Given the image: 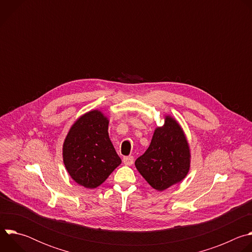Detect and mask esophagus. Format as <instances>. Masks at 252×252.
Segmentation results:
<instances>
[{
	"label": "esophagus",
	"instance_id": "1",
	"mask_svg": "<svg viewBox=\"0 0 252 252\" xmlns=\"http://www.w3.org/2000/svg\"><path fill=\"white\" fill-rule=\"evenodd\" d=\"M123 161L126 165H131L133 163V157L132 156H126V157H124L123 158Z\"/></svg>",
	"mask_w": 252,
	"mask_h": 252
}]
</instances>
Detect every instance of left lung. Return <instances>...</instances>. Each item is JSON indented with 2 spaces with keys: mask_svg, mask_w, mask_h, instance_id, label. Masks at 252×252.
<instances>
[{
  "mask_svg": "<svg viewBox=\"0 0 252 252\" xmlns=\"http://www.w3.org/2000/svg\"><path fill=\"white\" fill-rule=\"evenodd\" d=\"M189 149L182 127L170 117L155 130L146 153L134 164L146 181L159 191L177 184L189 170Z\"/></svg>",
  "mask_w": 252,
  "mask_h": 252,
  "instance_id": "left-lung-1",
  "label": "left lung"
}]
</instances>
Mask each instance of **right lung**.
<instances>
[{
	"mask_svg": "<svg viewBox=\"0 0 252 252\" xmlns=\"http://www.w3.org/2000/svg\"><path fill=\"white\" fill-rule=\"evenodd\" d=\"M107 126L106 118L98 111H92L75 123L64 139L65 168L76 183L87 189L101 185L122 162Z\"/></svg>",
	"mask_w": 252,
	"mask_h": 252,
	"instance_id": "add662e5",
	"label": "right lung"
}]
</instances>
